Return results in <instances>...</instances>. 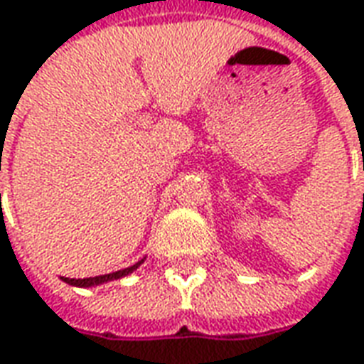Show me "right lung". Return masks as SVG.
<instances>
[{
	"instance_id": "obj_1",
	"label": "right lung",
	"mask_w": 364,
	"mask_h": 364,
	"mask_svg": "<svg viewBox=\"0 0 364 364\" xmlns=\"http://www.w3.org/2000/svg\"><path fill=\"white\" fill-rule=\"evenodd\" d=\"M144 264V260L136 262L134 266L129 268H124V270L112 272V274H104V276H96V278H85V279H75V278H60L63 282H67L70 286H78V288H90V286H100V284H106V282H112V279H120L124 276H128L134 270H138L139 266Z\"/></svg>"
}]
</instances>
